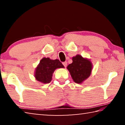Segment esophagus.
<instances>
[{
    "mask_svg": "<svg viewBox=\"0 0 125 125\" xmlns=\"http://www.w3.org/2000/svg\"><path fill=\"white\" fill-rule=\"evenodd\" d=\"M63 65H64V66L65 67H66L67 65V62H63Z\"/></svg>",
    "mask_w": 125,
    "mask_h": 125,
    "instance_id": "obj_1",
    "label": "esophagus"
}]
</instances>
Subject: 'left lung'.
Here are the masks:
<instances>
[{"instance_id": "8db88e82", "label": "left lung", "mask_w": 125, "mask_h": 125, "mask_svg": "<svg viewBox=\"0 0 125 125\" xmlns=\"http://www.w3.org/2000/svg\"><path fill=\"white\" fill-rule=\"evenodd\" d=\"M73 62L68 65L67 68L70 73L74 82L81 84L91 74L92 63L89 60L84 58L79 54L72 58Z\"/></svg>"}]
</instances>
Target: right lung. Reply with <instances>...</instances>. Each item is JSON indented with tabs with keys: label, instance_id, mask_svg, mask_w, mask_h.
Here are the masks:
<instances>
[{
	"label": "right lung",
	"instance_id": "obj_1",
	"mask_svg": "<svg viewBox=\"0 0 125 125\" xmlns=\"http://www.w3.org/2000/svg\"><path fill=\"white\" fill-rule=\"evenodd\" d=\"M61 68H64V65L59 60H53L50 58L44 57L40 61L35 69V77L42 83H49L51 81L54 71Z\"/></svg>",
	"mask_w": 125,
	"mask_h": 125
}]
</instances>
